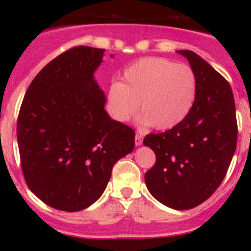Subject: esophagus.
<instances>
[{
    "mask_svg": "<svg viewBox=\"0 0 251 251\" xmlns=\"http://www.w3.org/2000/svg\"><path fill=\"white\" fill-rule=\"evenodd\" d=\"M134 140H135V146H140L143 144V135L137 133V134H135V139Z\"/></svg>",
    "mask_w": 251,
    "mask_h": 251,
    "instance_id": "1",
    "label": "esophagus"
}]
</instances>
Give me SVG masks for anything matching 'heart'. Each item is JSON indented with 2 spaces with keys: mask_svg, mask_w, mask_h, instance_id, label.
Instances as JSON below:
<instances>
[{
  "mask_svg": "<svg viewBox=\"0 0 251 251\" xmlns=\"http://www.w3.org/2000/svg\"><path fill=\"white\" fill-rule=\"evenodd\" d=\"M196 76L191 68L163 57H144L128 66L123 82L106 89V111L118 123H127L139 109L142 126L165 131L189 116L196 98Z\"/></svg>",
  "mask_w": 251,
  "mask_h": 251,
  "instance_id": "1",
  "label": "heart"
}]
</instances>
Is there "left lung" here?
<instances>
[{"mask_svg":"<svg viewBox=\"0 0 251 251\" xmlns=\"http://www.w3.org/2000/svg\"><path fill=\"white\" fill-rule=\"evenodd\" d=\"M177 53L195 73V102L179 125L144 138L157 157L145 183L164 205L188 210L208 200L226 177L237 144V123L229 82L195 51Z\"/></svg>","mask_w":251,"mask_h":251,"instance_id":"left-lung-1","label":"left lung"}]
</instances>
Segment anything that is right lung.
Listing matches in <instances>:
<instances>
[{"label":"right lung","mask_w":251,"mask_h":251,"mask_svg":"<svg viewBox=\"0 0 251 251\" xmlns=\"http://www.w3.org/2000/svg\"><path fill=\"white\" fill-rule=\"evenodd\" d=\"M103 54L80 46L51 60L20 108L17 144L25 183L62 211H80L99 200L114 164L134 149V131L111 119L94 79Z\"/></svg>","instance_id":"add662e5"}]
</instances>
